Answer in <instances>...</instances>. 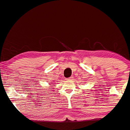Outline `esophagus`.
<instances>
[{"instance_id":"1","label":"esophagus","mask_w":130,"mask_h":130,"mask_svg":"<svg viewBox=\"0 0 130 130\" xmlns=\"http://www.w3.org/2000/svg\"><path fill=\"white\" fill-rule=\"evenodd\" d=\"M72 77H69V78H66L65 79L67 80V81H70V80H71V79H72Z\"/></svg>"}]
</instances>
